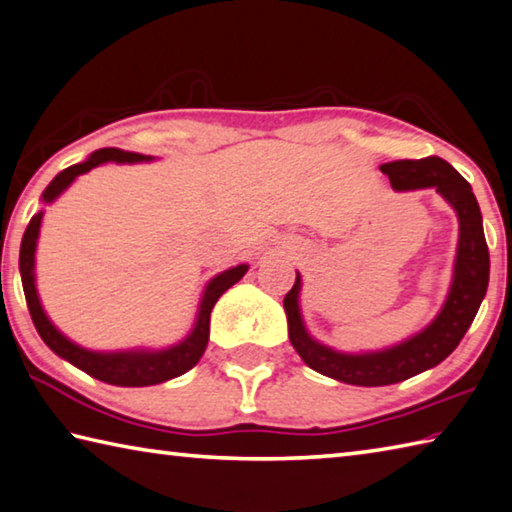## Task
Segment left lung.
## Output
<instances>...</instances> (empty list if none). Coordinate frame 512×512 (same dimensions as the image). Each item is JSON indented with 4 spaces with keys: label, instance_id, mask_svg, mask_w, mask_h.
<instances>
[{
    "label": "left lung",
    "instance_id": "1",
    "mask_svg": "<svg viewBox=\"0 0 512 512\" xmlns=\"http://www.w3.org/2000/svg\"><path fill=\"white\" fill-rule=\"evenodd\" d=\"M380 170L389 176L396 190L436 188L459 215V250L450 295L436 320L403 345L378 353L351 356V353H338L315 342L302 324L300 306H297L302 280L300 275L295 277L293 288L284 297L288 338L293 349L300 353L306 365L320 374L362 387L401 383L448 358L475 320L490 277V255L486 237H483L479 203L470 183L448 161L439 156H427L421 161L407 159L385 163L380 165Z\"/></svg>",
    "mask_w": 512,
    "mask_h": 512
}]
</instances>
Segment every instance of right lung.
Here are the masks:
<instances>
[{
    "instance_id": "obj_1",
    "label": "right lung",
    "mask_w": 512,
    "mask_h": 512,
    "mask_svg": "<svg viewBox=\"0 0 512 512\" xmlns=\"http://www.w3.org/2000/svg\"><path fill=\"white\" fill-rule=\"evenodd\" d=\"M116 161V163H138L147 161L145 154L136 152H125L116 150V147H105V150H98L89 156L85 163L71 165L67 170H62L55 179L46 185L42 192V201L51 203L58 194L71 185L78 174L89 172L91 167L100 163ZM40 224H42V212L31 219V224L26 226V232L22 237V248H20V273H22V286L26 295V304H29V313L33 318V324L40 338L58 353L60 358L69 360L71 365L85 371V374L94 376L102 383L109 385H120V387H145V385H159L165 380L176 378L185 374V371L197 365L203 351L208 347V336H210V311L215 302L224 295L232 284H237L241 277L246 275L248 266L239 264L230 271L217 275L203 293V300L199 306V318L197 324L188 338H185L181 345L165 351H118V353H96L87 351L78 345H73L62 333L53 327L42 311V304L37 300L35 291V277H33V266H35V244L37 235H40Z\"/></svg>"
}]
</instances>
